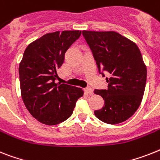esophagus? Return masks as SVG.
Returning <instances> with one entry per match:
<instances>
[{"mask_svg": "<svg viewBox=\"0 0 160 160\" xmlns=\"http://www.w3.org/2000/svg\"><path fill=\"white\" fill-rule=\"evenodd\" d=\"M85 92H87L88 94H89L90 96H92V95H93V90H92L91 88H86Z\"/></svg>", "mask_w": 160, "mask_h": 160, "instance_id": "34e87169", "label": "esophagus"}]
</instances>
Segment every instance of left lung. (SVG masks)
<instances>
[{
	"label": "left lung",
	"instance_id": "8db88e82",
	"mask_svg": "<svg viewBox=\"0 0 160 160\" xmlns=\"http://www.w3.org/2000/svg\"><path fill=\"white\" fill-rule=\"evenodd\" d=\"M82 34L99 72L102 69L109 75L108 89L94 91L105 101L95 115L109 124L124 122L135 113L143 98L147 69L142 53L135 42L116 32L82 31Z\"/></svg>",
	"mask_w": 160,
	"mask_h": 160
}]
</instances>
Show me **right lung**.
<instances>
[{
  "label": "right lung",
  "instance_id": "obj_1",
  "mask_svg": "<svg viewBox=\"0 0 160 160\" xmlns=\"http://www.w3.org/2000/svg\"><path fill=\"white\" fill-rule=\"evenodd\" d=\"M81 31L47 33L31 42L19 63L21 96L32 117L46 125H56L72 115L82 88L55 83L64 54L78 39Z\"/></svg>",
  "mask_w": 160,
  "mask_h": 160
}]
</instances>
